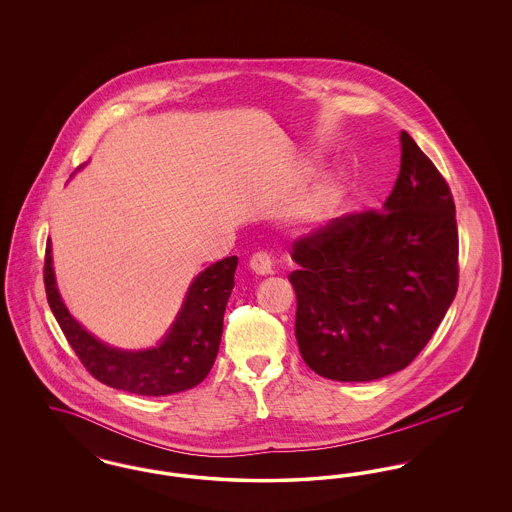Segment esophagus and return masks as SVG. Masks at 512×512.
<instances>
[{
	"mask_svg": "<svg viewBox=\"0 0 512 512\" xmlns=\"http://www.w3.org/2000/svg\"><path fill=\"white\" fill-rule=\"evenodd\" d=\"M249 267H251L253 272H257L261 276L272 274V257H270V253L265 251V249L253 253L251 259H249Z\"/></svg>",
	"mask_w": 512,
	"mask_h": 512,
	"instance_id": "34e87169",
	"label": "esophagus"
}]
</instances>
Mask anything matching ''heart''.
<instances>
[{"label":"heart","mask_w":512,"mask_h":512,"mask_svg":"<svg viewBox=\"0 0 512 512\" xmlns=\"http://www.w3.org/2000/svg\"><path fill=\"white\" fill-rule=\"evenodd\" d=\"M341 190L338 184H328L318 192L313 201H311V213L318 217L324 215L328 211H332L336 207V203L340 201Z\"/></svg>","instance_id":"1"}]
</instances>
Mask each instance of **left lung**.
<instances>
[{"mask_svg":"<svg viewBox=\"0 0 512 512\" xmlns=\"http://www.w3.org/2000/svg\"><path fill=\"white\" fill-rule=\"evenodd\" d=\"M295 338L318 376L370 382L403 370L459 288L451 190L401 132V171L384 209L345 213L292 245Z\"/></svg>","mask_w":512,"mask_h":512,"instance_id":"left-lung-1","label":"left lung"}]
</instances>
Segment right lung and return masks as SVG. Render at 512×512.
<instances>
[{
  "label": "right lung",
  "mask_w": 512,
  "mask_h": 512,
  "mask_svg": "<svg viewBox=\"0 0 512 512\" xmlns=\"http://www.w3.org/2000/svg\"><path fill=\"white\" fill-rule=\"evenodd\" d=\"M238 257H226L205 268L190 286L186 301L159 347L119 351L90 336L74 320L55 288L49 242L44 259V284L49 307L84 368L101 384L138 395H171L205 380L219 353L222 318L234 288Z\"/></svg>",
  "instance_id": "right-lung-1"
}]
</instances>
